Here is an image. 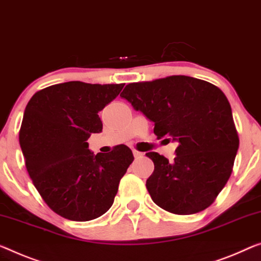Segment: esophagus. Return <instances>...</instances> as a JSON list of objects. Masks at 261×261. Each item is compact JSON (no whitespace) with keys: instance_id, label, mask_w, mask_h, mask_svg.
Instances as JSON below:
<instances>
[{"instance_id":"esophagus-1","label":"esophagus","mask_w":261,"mask_h":261,"mask_svg":"<svg viewBox=\"0 0 261 261\" xmlns=\"http://www.w3.org/2000/svg\"><path fill=\"white\" fill-rule=\"evenodd\" d=\"M133 155H134L135 159H138V158H141L143 154L140 153V151H138V150H133Z\"/></svg>"}]
</instances>
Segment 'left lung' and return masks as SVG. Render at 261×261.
I'll return each instance as SVG.
<instances>
[{
	"label": "left lung",
	"mask_w": 261,
	"mask_h": 261,
	"mask_svg": "<svg viewBox=\"0 0 261 261\" xmlns=\"http://www.w3.org/2000/svg\"><path fill=\"white\" fill-rule=\"evenodd\" d=\"M177 142L174 161L150 151L146 187L156 205L175 215L209 207L230 178L239 147L230 102L214 84L187 75L128 84L120 94Z\"/></svg>",
	"instance_id": "obj_1"
}]
</instances>
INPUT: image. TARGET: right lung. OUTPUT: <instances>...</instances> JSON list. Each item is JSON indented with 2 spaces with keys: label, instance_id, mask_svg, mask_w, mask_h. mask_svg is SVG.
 I'll use <instances>...</instances> for the list:
<instances>
[{
  "label": "right lung",
  "instance_id": "right-lung-1",
  "mask_svg": "<svg viewBox=\"0 0 261 261\" xmlns=\"http://www.w3.org/2000/svg\"><path fill=\"white\" fill-rule=\"evenodd\" d=\"M125 84L67 82L36 92L24 111L19 144L36 189L52 211L74 222L102 216L134 156L125 144L93 155L91 134L102 130L98 113Z\"/></svg>",
  "mask_w": 261,
  "mask_h": 261
}]
</instances>
